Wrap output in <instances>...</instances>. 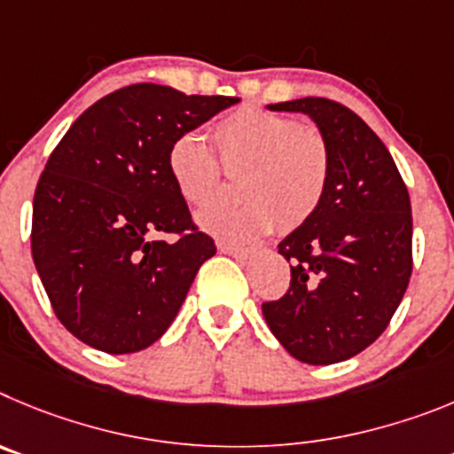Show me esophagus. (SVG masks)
I'll return each mask as SVG.
<instances>
[{"instance_id": "obj_1", "label": "esophagus", "mask_w": 454, "mask_h": 454, "mask_svg": "<svg viewBox=\"0 0 454 454\" xmlns=\"http://www.w3.org/2000/svg\"><path fill=\"white\" fill-rule=\"evenodd\" d=\"M219 248H222V253L237 257V260H251V257L255 255V248H247V247H231V244H222Z\"/></svg>"}]
</instances>
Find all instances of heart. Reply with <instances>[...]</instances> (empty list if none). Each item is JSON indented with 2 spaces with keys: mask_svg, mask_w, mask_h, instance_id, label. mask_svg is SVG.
<instances>
[{
  "mask_svg": "<svg viewBox=\"0 0 454 454\" xmlns=\"http://www.w3.org/2000/svg\"><path fill=\"white\" fill-rule=\"evenodd\" d=\"M223 169L244 171L239 203H212L197 215L203 231L251 242L273 228L292 232L317 215L328 192L333 158L318 130L294 117L242 106L212 129ZM167 169L178 194L192 206L212 201L222 187V166L201 136L185 133L171 142Z\"/></svg>",
  "mask_w": 454,
  "mask_h": 454,
  "instance_id": "heart-1",
  "label": "heart"
}]
</instances>
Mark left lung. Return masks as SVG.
<instances>
[{
    "label": "left lung",
    "mask_w": 454,
    "mask_h": 454,
    "mask_svg": "<svg viewBox=\"0 0 454 454\" xmlns=\"http://www.w3.org/2000/svg\"><path fill=\"white\" fill-rule=\"evenodd\" d=\"M267 108L308 115L328 142L333 171L317 215L278 244L292 283L262 314L298 362H344L385 333L405 296L410 194L385 142L350 108L324 97Z\"/></svg>",
    "instance_id": "left-lung-1"
}]
</instances>
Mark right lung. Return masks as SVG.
<instances>
[{
    "instance_id": "1",
    "label": "right lung",
    "mask_w": 454,
    "mask_h": 454,
    "mask_svg": "<svg viewBox=\"0 0 454 454\" xmlns=\"http://www.w3.org/2000/svg\"><path fill=\"white\" fill-rule=\"evenodd\" d=\"M237 101L126 85L90 106L51 151L35 187L31 253L56 317L83 344L137 353L176 318L217 247L192 223L167 153ZM156 231L177 239L153 240Z\"/></svg>"
}]
</instances>
